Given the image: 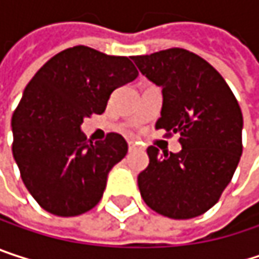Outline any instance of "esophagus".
Segmentation results:
<instances>
[{
	"mask_svg": "<svg viewBox=\"0 0 259 259\" xmlns=\"http://www.w3.org/2000/svg\"><path fill=\"white\" fill-rule=\"evenodd\" d=\"M135 148H136V142L129 141V150H135Z\"/></svg>",
	"mask_w": 259,
	"mask_h": 259,
	"instance_id": "1",
	"label": "esophagus"
}]
</instances>
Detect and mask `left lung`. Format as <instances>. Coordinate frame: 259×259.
I'll return each mask as SVG.
<instances>
[{
  "mask_svg": "<svg viewBox=\"0 0 259 259\" xmlns=\"http://www.w3.org/2000/svg\"><path fill=\"white\" fill-rule=\"evenodd\" d=\"M139 72L162 87L156 129L179 133L180 153L147 148L150 163L138 176L145 204L171 219L204 214L233 179L243 151V115L231 88L199 55L172 48L132 57Z\"/></svg>",
  "mask_w": 259,
  "mask_h": 259,
  "instance_id": "obj_1",
  "label": "left lung"
}]
</instances>
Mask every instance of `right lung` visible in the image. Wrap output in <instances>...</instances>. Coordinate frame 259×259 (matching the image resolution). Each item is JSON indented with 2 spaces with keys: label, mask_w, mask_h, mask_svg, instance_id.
<instances>
[{
  "label": "right lung",
  "mask_w": 259,
  "mask_h": 259,
  "mask_svg": "<svg viewBox=\"0 0 259 259\" xmlns=\"http://www.w3.org/2000/svg\"><path fill=\"white\" fill-rule=\"evenodd\" d=\"M136 76L127 57L73 46L28 82L12 117V151L43 210L69 218L99 204L109 171L127 154V142L118 133L87 141L80 124L91 114H103L111 93Z\"/></svg>",
  "instance_id": "obj_1"
}]
</instances>
